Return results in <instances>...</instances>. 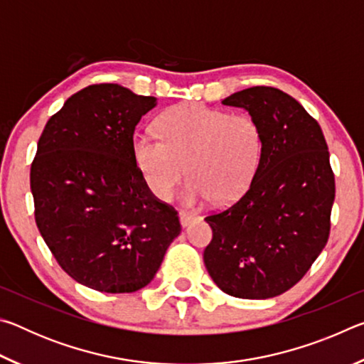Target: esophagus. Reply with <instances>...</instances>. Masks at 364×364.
Returning a JSON list of instances; mask_svg holds the SVG:
<instances>
[{
    "label": "esophagus",
    "mask_w": 364,
    "mask_h": 364,
    "mask_svg": "<svg viewBox=\"0 0 364 364\" xmlns=\"http://www.w3.org/2000/svg\"><path fill=\"white\" fill-rule=\"evenodd\" d=\"M193 221H196V217H193V215H189L186 212H180V225L183 228L189 226L191 223H193Z\"/></svg>",
    "instance_id": "1"
}]
</instances>
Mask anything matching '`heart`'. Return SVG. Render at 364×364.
<instances>
[{"mask_svg": "<svg viewBox=\"0 0 364 364\" xmlns=\"http://www.w3.org/2000/svg\"><path fill=\"white\" fill-rule=\"evenodd\" d=\"M162 139L136 132L132 151L147 188L160 200H168L186 178L183 202L199 205L215 199L231 204L245 194L262 156V136L249 115L202 104H181L159 120Z\"/></svg>", "mask_w": 364, "mask_h": 364, "instance_id": "obj_1", "label": "heart"}]
</instances>
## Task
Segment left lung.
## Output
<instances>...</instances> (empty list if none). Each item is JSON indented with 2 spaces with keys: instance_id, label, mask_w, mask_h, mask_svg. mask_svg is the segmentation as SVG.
<instances>
[{
  "instance_id": "1",
  "label": "left lung",
  "mask_w": 364,
  "mask_h": 364,
  "mask_svg": "<svg viewBox=\"0 0 364 364\" xmlns=\"http://www.w3.org/2000/svg\"><path fill=\"white\" fill-rule=\"evenodd\" d=\"M221 104L255 120L262 156L247 193L205 218L213 237L204 263L228 295L271 299L297 284L328 242L336 196L328 144L318 122L278 88L254 86Z\"/></svg>"
}]
</instances>
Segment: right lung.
<instances>
[{"label": "right lung", "mask_w": 364, "mask_h": 364, "mask_svg": "<svg viewBox=\"0 0 364 364\" xmlns=\"http://www.w3.org/2000/svg\"><path fill=\"white\" fill-rule=\"evenodd\" d=\"M157 97L120 85L86 86L48 120L30 168L35 220L72 279L100 292L149 284L181 232L176 212L139 173L134 128Z\"/></svg>", "instance_id": "add662e5"}]
</instances>
